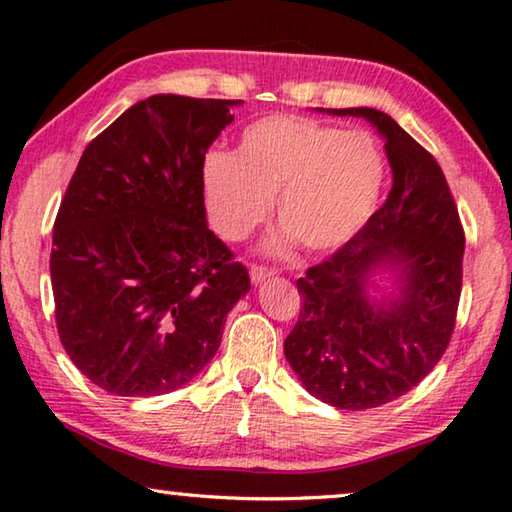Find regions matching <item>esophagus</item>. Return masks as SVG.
<instances>
[{"label": "esophagus", "mask_w": 512, "mask_h": 512, "mask_svg": "<svg viewBox=\"0 0 512 512\" xmlns=\"http://www.w3.org/2000/svg\"><path fill=\"white\" fill-rule=\"evenodd\" d=\"M249 276H251V283H263L265 279H270V276H274V272L272 270H267V267H263V265H251V270H249Z\"/></svg>", "instance_id": "1"}]
</instances>
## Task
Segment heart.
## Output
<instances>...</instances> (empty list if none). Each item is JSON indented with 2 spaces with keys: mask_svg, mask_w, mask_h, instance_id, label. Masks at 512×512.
<instances>
[{
  "mask_svg": "<svg viewBox=\"0 0 512 512\" xmlns=\"http://www.w3.org/2000/svg\"><path fill=\"white\" fill-rule=\"evenodd\" d=\"M385 158L372 136L304 115H270L240 133L236 154L208 152L201 190L217 236L245 240L270 215L281 231L270 254L301 245L329 254L363 229L379 206Z\"/></svg>",
  "mask_w": 512,
  "mask_h": 512,
  "instance_id": "heart-1",
  "label": "heart"
}]
</instances>
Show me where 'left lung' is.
I'll use <instances>...</instances> for the list:
<instances>
[{"mask_svg": "<svg viewBox=\"0 0 512 512\" xmlns=\"http://www.w3.org/2000/svg\"><path fill=\"white\" fill-rule=\"evenodd\" d=\"M379 131L392 190L367 224L297 281L304 297L286 360L315 399L365 410L406 395L454 331L465 236L445 174L422 145L376 108H320Z\"/></svg>", "mask_w": 512, "mask_h": 512, "instance_id": "obj_1", "label": "left lung"}]
</instances>
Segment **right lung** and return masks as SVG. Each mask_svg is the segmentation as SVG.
<instances>
[{"label": "right lung", "instance_id": "1", "mask_svg": "<svg viewBox=\"0 0 512 512\" xmlns=\"http://www.w3.org/2000/svg\"><path fill=\"white\" fill-rule=\"evenodd\" d=\"M240 99L154 95L90 142L49 258L61 342L117 397L183 388L211 363L247 267L208 229L201 163Z\"/></svg>", "mask_w": 512, "mask_h": 512}]
</instances>
